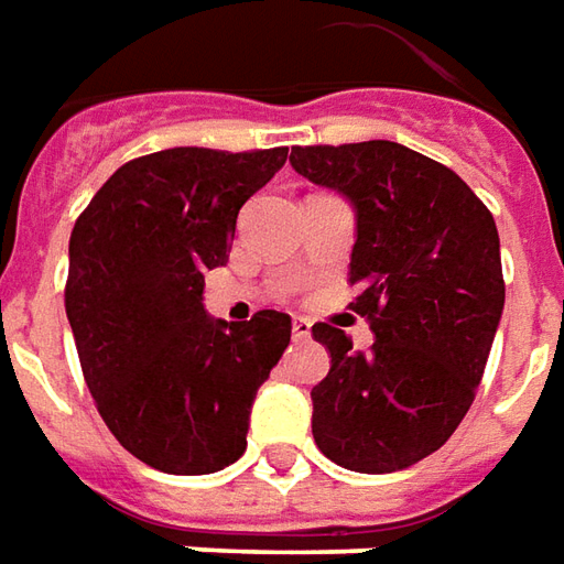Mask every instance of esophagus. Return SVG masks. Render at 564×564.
Masks as SVG:
<instances>
[{
  "instance_id": "esophagus-1",
  "label": "esophagus",
  "mask_w": 564,
  "mask_h": 564,
  "mask_svg": "<svg viewBox=\"0 0 564 564\" xmlns=\"http://www.w3.org/2000/svg\"><path fill=\"white\" fill-rule=\"evenodd\" d=\"M310 332H313V322L304 319V316H297V319L291 322V334H294L297 340H306V337H310Z\"/></svg>"
}]
</instances>
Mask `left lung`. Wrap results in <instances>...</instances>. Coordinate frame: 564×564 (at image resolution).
Masks as SVG:
<instances>
[{
    "mask_svg": "<svg viewBox=\"0 0 564 564\" xmlns=\"http://www.w3.org/2000/svg\"><path fill=\"white\" fill-rule=\"evenodd\" d=\"M291 169L356 215L349 285L371 352L313 325L332 356L313 438L337 467L395 473L438 452L473 405L503 313L491 212L452 169L393 141L294 147Z\"/></svg>",
    "mask_w": 564,
    "mask_h": 564,
    "instance_id": "obj_1",
    "label": "left lung"
}]
</instances>
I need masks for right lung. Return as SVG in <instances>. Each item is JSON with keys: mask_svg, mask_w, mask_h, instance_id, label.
<instances>
[{"mask_svg": "<svg viewBox=\"0 0 564 564\" xmlns=\"http://www.w3.org/2000/svg\"><path fill=\"white\" fill-rule=\"evenodd\" d=\"M285 159V147L159 150L116 171L73 227L67 319L82 375L112 436L147 467L205 476L248 445L291 316H208L205 270L230 260L236 217Z\"/></svg>", "mask_w": 564, "mask_h": 564, "instance_id": "1", "label": "right lung"}]
</instances>
